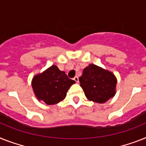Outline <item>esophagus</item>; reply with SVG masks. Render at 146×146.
I'll return each mask as SVG.
<instances>
[{"mask_svg":"<svg viewBox=\"0 0 146 146\" xmlns=\"http://www.w3.org/2000/svg\"><path fill=\"white\" fill-rule=\"evenodd\" d=\"M74 80L76 82V83H78V82H79V79H78V76H75V77H74Z\"/></svg>","mask_w":146,"mask_h":146,"instance_id":"esophagus-1","label":"esophagus"}]
</instances>
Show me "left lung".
Masks as SVG:
<instances>
[{
    "label": "left lung",
    "instance_id": "left-lung-1",
    "mask_svg": "<svg viewBox=\"0 0 146 146\" xmlns=\"http://www.w3.org/2000/svg\"><path fill=\"white\" fill-rule=\"evenodd\" d=\"M79 81L90 101L103 104L115 96L116 78L112 72L99 66L89 65L83 71Z\"/></svg>",
    "mask_w": 146,
    "mask_h": 146
}]
</instances>
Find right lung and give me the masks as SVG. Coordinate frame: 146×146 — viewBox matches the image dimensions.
Returning <instances> with one entry per match:
<instances>
[{"instance_id": "obj_1", "label": "right lung", "mask_w": 146, "mask_h": 146, "mask_svg": "<svg viewBox=\"0 0 146 146\" xmlns=\"http://www.w3.org/2000/svg\"><path fill=\"white\" fill-rule=\"evenodd\" d=\"M74 83L65 72L53 65L42 73L33 77L32 87L38 100L52 105L64 99L68 90Z\"/></svg>"}]
</instances>
